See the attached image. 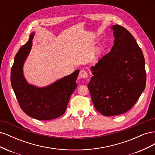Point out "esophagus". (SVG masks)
<instances>
[{
  "label": "esophagus",
  "mask_w": 155,
  "mask_h": 155,
  "mask_svg": "<svg viewBox=\"0 0 155 155\" xmlns=\"http://www.w3.org/2000/svg\"><path fill=\"white\" fill-rule=\"evenodd\" d=\"M88 77L87 72L84 70H81L79 74V78L80 79H85Z\"/></svg>",
  "instance_id": "1"
}]
</instances>
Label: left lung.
Wrapping results in <instances>:
<instances>
[{
	"mask_svg": "<svg viewBox=\"0 0 155 155\" xmlns=\"http://www.w3.org/2000/svg\"><path fill=\"white\" fill-rule=\"evenodd\" d=\"M113 30L114 45L109 53L91 67L88 84L95 109L104 116L128 111L142 94L146 83L145 59L132 34L120 25Z\"/></svg>",
	"mask_w": 155,
	"mask_h": 155,
	"instance_id": "8db88e82",
	"label": "left lung"
}]
</instances>
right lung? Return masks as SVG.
Returning a JSON list of instances; mask_svg holds the SVG:
<instances>
[{"instance_id":"add662e5","label":"right lung","mask_w":155,"mask_h":155,"mask_svg":"<svg viewBox=\"0 0 155 155\" xmlns=\"http://www.w3.org/2000/svg\"><path fill=\"white\" fill-rule=\"evenodd\" d=\"M34 35L33 31L15 55L11 70V84L21 108L28 116L39 120H53L66 110L70 97L77 87L79 70L43 87L29 83L25 77L23 67L31 51Z\"/></svg>"}]
</instances>
